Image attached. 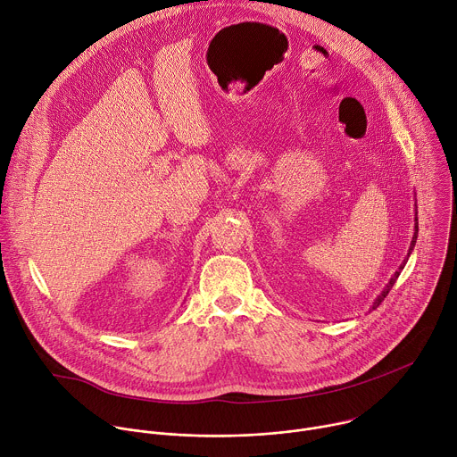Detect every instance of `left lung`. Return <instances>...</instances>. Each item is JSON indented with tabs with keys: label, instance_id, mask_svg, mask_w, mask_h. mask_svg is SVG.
<instances>
[{
	"label": "left lung",
	"instance_id": "obj_1",
	"mask_svg": "<svg viewBox=\"0 0 457 457\" xmlns=\"http://www.w3.org/2000/svg\"><path fill=\"white\" fill-rule=\"evenodd\" d=\"M414 220H416V222H414V235H412V240H411V245H409V253H407V258H409V256H411V253H412V249H414V244H416V238H418V217H414ZM405 262H407V260H403V263H402V265H400V269H398V270H396V272H395V276H393V278H391V279H389V283H387V285H386V288H384V290H382V292H380V294H378V297H377V299H375V301H373V307H371V309H373V311H375V309H377V307H378V305H380V303H382V301H384V297H386V295H387V294H389V290H391V287H393V285H395V281H396V278H398V276H400V270H402V269H403V265H405Z\"/></svg>",
	"mask_w": 457,
	"mask_h": 457
}]
</instances>
